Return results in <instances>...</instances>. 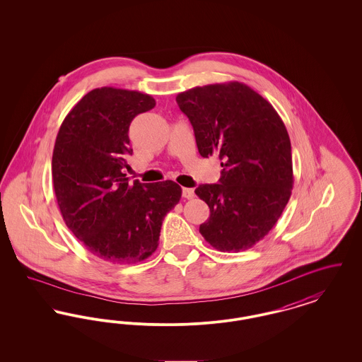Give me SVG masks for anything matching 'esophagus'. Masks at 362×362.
I'll return each mask as SVG.
<instances>
[{
	"label": "esophagus",
	"instance_id": "1",
	"mask_svg": "<svg viewBox=\"0 0 362 362\" xmlns=\"http://www.w3.org/2000/svg\"><path fill=\"white\" fill-rule=\"evenodd\" d=\"M182 192H183V197H185V198H187V199H192V198H194V195H195V194H194V189H186V187L182 189Z\"/></svg>",
	"mask_w": 362,
	"mask_h": 362
}]
</instances>
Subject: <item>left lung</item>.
I'll return each instance as SVG.
<instances>
[{
    "instance_id": "1",
    "label": "left lung",
    "mask_w": 362,
    "mask_h": 362,
    "mask_svg": "<svg viewBox=\"0 0 362 362\" xmlns=\"http://www.w3.org/2000/svg\"><path fill=\"white\" fill-rule=\"evenodd\" d=\"M194 129L198 152L221 160V177L195 194L210 217L201 235L220 251L239 252L276 225L293 189L292 148L274 107L250 86H195L176 96Z\"/></svg>"
}]
</instances>
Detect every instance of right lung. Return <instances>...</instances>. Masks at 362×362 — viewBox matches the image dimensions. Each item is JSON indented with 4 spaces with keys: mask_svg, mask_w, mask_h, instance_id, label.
Instances as JSON below:
<instances>
[{
    "mask_svg": "<svg viewBox=\"0 0 362 362\" xmlns=\"http://www.w3.org/2000/svg\"><path fill=\"white\" fill-rule=\"evenodd\" d=\"M155 105L137 90L96 88L70 110L55 139L52 185L64 221L89 252L112 263L149 258L182 197L173 180L129 183L124 173L130 123Z\"/></svg>",
    "mask_w": 362,
    "mask_h": 362,
    "instance_id": "1",
    "label": "right lung"
}]
</instances>
